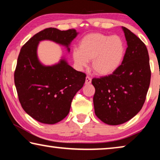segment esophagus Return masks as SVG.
I'll return each mask as SVG.
<instances>
[{
    "mask_svg": "<svg viewBox=\"0 0 160 160\" xmlns=\"http://www.w3.org/2000/svg\"><path fill=\"white\" fill-rule=\"evenodd\" d=\"M91 80H92L91 78L89 77V76H87V77L85 78V84L86 85L90 84V83H91Z\"/></svg>",
    "mask_w": 160,
    "mask_h": 160,
    "instance_id": "esophagus-1",
    "label": "esophagus"
}]
</instances>
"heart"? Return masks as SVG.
<instances>
[{
  "label": "heart",
  "mask_w": 160,
  "mask_h": 160,
  "mask_svg": "<svg viewBox=\"0 0 160 160\" xmlns=\"http://www.w3.org/2000/svg\"><path fill=\"white\" fill-rule=\"evenodd\" d=\"M124 52V43L120 37L93 33L85 36L80 40L79 49L73 50L72 58L79 68L86 67L88 61L92 60L95 73L106 76L119 68Z\"/></svg>",
  "instance_id": "1"
}]
</instances>
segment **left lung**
<instances>
[{"mask_svg": "<svg viewBox=\"0 0 160 160\" xmlns=\"http://www.w3.org/2000/svg\"><path fill=\"white\" fill-rule=\"evenodd\" d=\"M123 30L128 47L121 65L111 75L92 80L95 115L109 125L121 124L139 113L151 79L146 45L128 28Z\"/></svg>", "mask_w": 160, "mask_h": 160, "instance_id": "obj_1", "label": "left lung"}]
</instances>
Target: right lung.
Here are the masks:
<instances>
[{
    "label": "right lung",
    "mask_w": 160,
    "mask_h": 160,
    "mask_svg": "<svg viewBox=\"0 0 160 160\" xmlns=\"http://www.w3.org/2000/svg\"><path fill=\"white\" fill-rule=\"evenodd\" d=\"M77 34L73 28L60 31L47 28L21 47L14 82L23 109L39 122L54 124L68 116L73 98L82 88L86 75L75 70L65 59L53 66L42 65L37 54L38 44L42 40H52L70 51L68 46Z\"/></svg>",
    "instance_id": "add662e5"
}]
</instances>
